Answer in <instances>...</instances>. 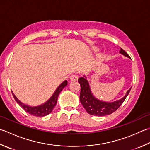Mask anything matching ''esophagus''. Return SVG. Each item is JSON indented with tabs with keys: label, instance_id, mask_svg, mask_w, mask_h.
I'll list each match as a JSON object with an SVG mask.
<instances>
[{
	"label": "esophagus",
	"instance_id": "34e87169",
	"mask_svg": "<svg viewBox=\"0 0 150 150\" xmlns=\"http://www.w3.org/2000/svg\"><path fill=\"white\" fill-rule=\"evenodd\" d=\"M69 79H70V80H71V81L75 82V81H77L78 77H77V75H74V74H73V75H71V76H70Z\"/></svg>",
	"mask_w": 150,
	"mask_h": 150
}]
</instances>
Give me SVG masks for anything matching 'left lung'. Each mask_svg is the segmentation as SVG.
I'll use <instances>...</instances> for the list:
<instances>
[{"mask_svg":"<svg viewBox=\"0 0 150 150\" xmlns=\"http://www.w3.org/2000/svg\"><path fill=\"white\" fill-rule=\"evenodd\" d=\"M120 53L130 58L127 52L122 48H120ZM78 82L81 85L80 101L86 112L93 116H103L115 112L125 101L131 89V88L129 89L126 94L119 100L107 102L99 100L93 95L86 76L84 75L83 77L79 78Z\"/></svg>","mask_w":150,"mask_h":150,"instance_id":"left-lung-1","label":"left lung"}]
</instances>
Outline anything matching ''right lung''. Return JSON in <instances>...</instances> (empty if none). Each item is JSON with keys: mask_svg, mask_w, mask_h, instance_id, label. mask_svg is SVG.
Listing matches in <instances>:
<instances>
[{"mask_svg": "<svg viewBox=\"0 0 150 150\" xmlns=\"http://www.w3.org/2000/svg\"><path fill=\"white\" fill-rule=\"evenodd\" d=\"M67 84V81L65 80L63 83H62L59 86H58L53 94L52 95V96L45 103H44L42 105H38V106L36 107L29 106L28 105L24 104L23 103L20 101L19 99L17 98V97L14 95L13 93L12 94L15 100L17 101V103H18L26 112H28L31 114V115H33L35 116H45L49 114L52 112V110H53L54 107L56 106V104H57L58 97L59 96V93L61 92V91L64 89V88L65 87Z\"/></svg>", "mask_w": 150, "mask_h": 150, "instance_id": "right-lung-1", "label": "right lung"}]
</instances>
